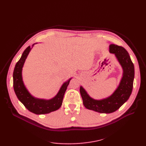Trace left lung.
I'll return each instance as SVG.
<instances>
[{"label": "left lung", "mask_w": 146, "mask_h": 146, "mask_svg": "<svg viewBox=\"0 0 146 146\" xmlns=\"http://www.w3.org/2000/svg\"><path fill=\"white\" fill-rule=\"evenodd\" d=\"M110 52L113 54L122 68V75L116 89L109 96L95 99L90 96L82 86L80 92L85 108L99 113H110L116 111L127 101L131 94L134 79V66L127 51L122 47L110 44Z\"/></svg>", "instance_id": "left-lung-1"}]
</instances>
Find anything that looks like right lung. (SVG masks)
Returning a JSON list of instances; mask_svg holds the SVG:
<instances>
[{
  "instance_id": "right-lung-1",
  "label": "right lung",
  "mask_w": 146,
  "mask_h": 146,
  "mask_svg": "<svg viewBox=\"0 0 146 146\" xmlns=\"http://www.w3.org/2000/svg\"><path fill=\"white\" fill-rule=\"evenodd\" d=\"M36 44L37 43L34 44L32 47L29 46L25 50L21 58L15 65L13 73V89L18 99L28 110L34 113L41 115L49 113L60 108L62 105L65 92L72 78L64 82L57 95L51 99L38 98L31 94L23 81L22 68L29 52Z\"/></svg>"
}]
</instances>
